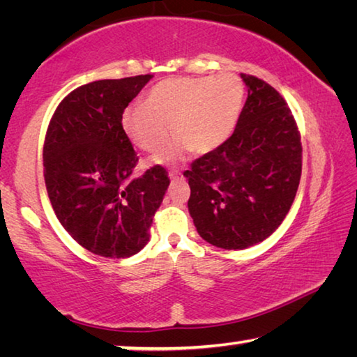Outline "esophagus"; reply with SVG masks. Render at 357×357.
<instances>
[{"label":"esophagus","instance_id":"1","mask_svg":"<svg viewBox=\"0 0 357 357\" xmlns=\"http://www.w3.org/2000/svg\"><path fill=\"white\" fill-rule=\"evenodd\" d=\"M168 176H170V179H173V181L183 179V174H181L179 172H170V174H168Z\"/></svg>","mask_w":357,"mask_h":357}]
</instances>
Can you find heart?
<instances>
[{
	"label": "heart",
	"instance_id": "heart-1",
	"mask_svg": "<svg viewBox=\"0 0 357 357\" xmlns=\"http://www.w3.org/2000/svg\"><path fill=\"white\" fill-rule=\"evenodd\" d=\"M243 102L244 84L233 74L167 78L151 89L146 104L126 108L121 128L135 146L157 153L173 124L179 138L155 157L160 164H173L190 149L206 154L222 146L236 128Z\"/></svg>",
	"mask_w": 357,
	"mask_h": 357
}]
</instances>
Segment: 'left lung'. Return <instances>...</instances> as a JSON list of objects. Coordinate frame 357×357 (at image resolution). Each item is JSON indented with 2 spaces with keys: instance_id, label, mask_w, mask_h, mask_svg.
<instances>
[{
  "instance_id": "8db88e82",
  "label": "left lung",
  "mask_w": 357,
  "mask_h": 357,
  "mask_svg": "<svg viewBox=\"0 0 357 357\" xmlns=\"http://www.w3.org/2000/svg\"><path fill=\"white\" fill-rule=\"evenodd\" d=\"M241 78L249 96L233 135L184 172L198 234L227 250L255 245L279 228L302 173L301 134L285 99L264 80Z\"/></svg>"
}]
</instances>
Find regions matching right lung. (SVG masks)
Segmentation results:
<instances>
[{
  "label": "right lung",
  "mask_w": 357,
  "mask_h": 357,
  "mask_svg": "<svg viewBox=\"0 0 357 357\" xmlns=\"http://www.w3.org/2000/svg\"><path fill=\"white\" fill-rule=\"evenodd\" d=\"M153 75L98 80L74 89L48 124L44 178L53 211L78 244L105 258H128L149 241L170 185L164 167L134 176L138 155L121 114Z\"/></svg>",
  "instance_id": "1"
}]
</instances>
